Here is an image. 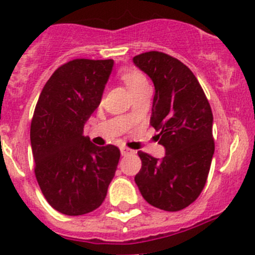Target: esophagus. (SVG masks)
I'll use <instances>...</instances> for the list:
<instances>
[{
    "label": "esophagus",
    "instance_id": "esophagus-1",
    "mask_svg": "<svg viewBox=\"0 0 255 255\" xmlns=\"http://www.w3.org/2000/svg\"><path fill=\"white\" fill-rule=\"evenodd\" d=\"M133 150H130L129 148H127V147H121V154L122 155H127V154H129V153H132Z\"/></svg>",
    "mask_w": 255,
    "mask_h": 255
}]
</instances>
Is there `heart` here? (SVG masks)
Wrapping results in <instances>:
<instances>
[{"label":"heart","instance_id":"b5f03b06","mask_svg":"<svg viewBox=\"0 0 255 255\" xmlns=\"http://www.w3.org/2000/svg\"><path fill=\"white\" fill-rule=\"evenodd\" d=\"M121 78H122L123 82L126 83V86H127L128 90H129L130 92H133V91H135L137 88H139L140 86L147 85V81H145L144 76L135 70L123 71V72L121 73Z\"/></svg>","mask_w":255,"mask_h":255}]
</instances>
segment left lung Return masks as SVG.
I'll return each instance as SVG.
<instances>
[{
  "label": "left lung",
  "mask_w": 255,
  "mask_h": 255,
  "mask_svg": "<svg viewBox=\"0 0 255 255\" xmlns=\"http://www.w3.org/2000/svg\"><path fill=\"white\" fill-rule=\"evenodd\" d=\"M154 85L150 126L165 149L162 159L138 152L142 168L134 177L143 198L168 212L193 203L206 185L214 154L213 115L193 72L162 52L133 57Z\"/></svg>",
  "instance_id": "left-lung-1"
}]
</instances>
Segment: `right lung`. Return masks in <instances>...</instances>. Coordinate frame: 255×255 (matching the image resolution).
<instances>
[{
	"instance_id": "1",
	"label": "right lung",
	"mask_w": 255,
	"mask_h": 255,
	"mask_svg": "<svg viewBox=\"0 0 255 255\" xmlns=\"http://www.w3.org/2000/svg\"><path fill=\"white\" fill-rule=\"evenodd\" d=\"M113 59H73L44 85L31 123L34 173L44 198L66 216L97 209L107 196L121 153L83 135L113 70Z\"/></svg>"
}]
</instances>
